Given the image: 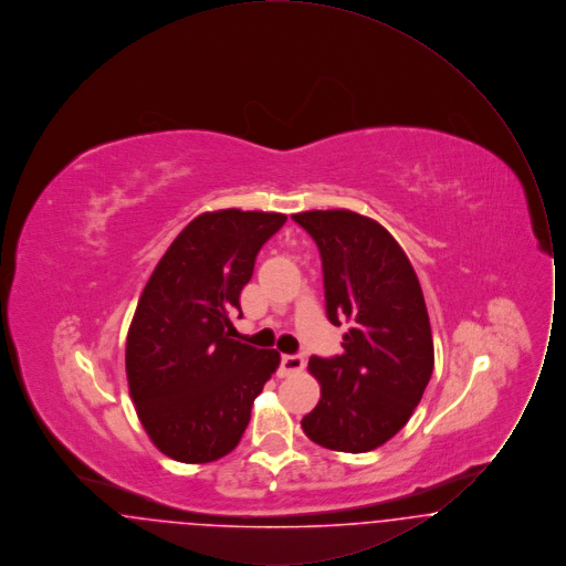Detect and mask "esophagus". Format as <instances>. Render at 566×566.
<instances>
[{
	"mask_svg": "<svg viewBox=\"0 0 566 566\" xmlns=\"http://www.w3.org/2000/svg\"><path fill=\"white\" fill-rule=\"evenodd\" d=\"M303 365H305V360H303L301 354H284V356L280 358V369H277V374H280V377L295 376V374H298V371L303 369Z\"/></svg>",
	"mask_w": 566,
	"mask_h": 566,
	"instance_id": "1",
	"label": "esophagus"
}]
</instances>
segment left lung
<instances>
[{"instance_id":"1","label":"left lung","mask_w":566,"mask_h":566,"mask_svg":"<svg viewBox=\"0 0 566 566\" xmlns=\"http://www.w3.org/2000/svg\"><path fill=\"white\" fill-rule=\"evenodd\" d=\"M318 245L324 305L344 352L312 356L321 401L301 420L318 446L360 454L403 429L432 376L431 323L416 271L376 220L350 210L293 216Z\"/></svg>"}]
</instances>
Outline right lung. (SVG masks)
<instances>
[{
  "label": "right lung",
  "mask_w": 566,
  "mask_h": 566,
  "mask_svg": "<svg viewBox=\"0 0 566 566\" xmlns=\"http://www.w3.org/2000/svg\"><path fill=\"white\" fill-rule=\"evenodd\" d=\"M286 216L220 210L197 216L163 254L127 335V379L153 443L180 462L229 454L280 365L275 350L229 337V312L256 254Z\"/></svg>",
  "instance_id": "obj_1"
}]
</instances>
